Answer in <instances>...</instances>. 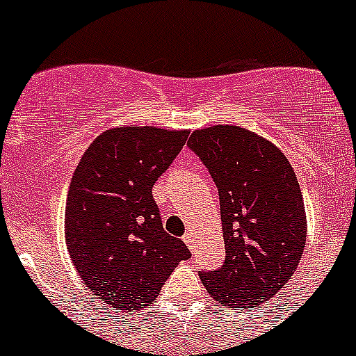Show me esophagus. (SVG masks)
<instances>
[{"instance_id":"1","label":"esophagus","mask_w":356,"mask_h":356,"mask_svg":"<svg viewBox=\"0 0 356 356\" xmlns=\"http://www.w3.org/2000/svg\"><path fill=\"white\" fill-rule=\"evenodd\" d=\"M184 241H185V244L188 246V250L193 251L194 250V237H193V234H191V232L184 235Z\"/></svg>"}]
</instances>
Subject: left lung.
<instances>
[{
	"instance_id": "8db88e82",
	"label": "left lung",
	"mask_w": 356,
	"mask_h": 356,
	"mask_svg": "<svg viewBox=\"0 0 356 356\" xmlns=\"http://www.w3.org/2000/svg\"><path fill=\"white\" fill-rule=\"evenodd\" d=\"M187 146L216 181L226 259L200 278L219 305L246 310L287 284L307 242L303 194L287 156L234 124L193 131Z\"/></svg>"
}]
</instances>
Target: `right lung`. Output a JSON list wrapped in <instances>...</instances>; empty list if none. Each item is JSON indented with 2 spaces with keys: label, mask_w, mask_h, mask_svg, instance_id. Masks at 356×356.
<instances>
[{
  "label": "right lung",
  "mask_w": 356,
  "mask_h": 356,
  "mask_svg": "<svg viewBox=\"0 0 356 356\" xmlns=\"http://www.w3.org/2000/svg\"><path fill=\"white\" fill-rule=\"evenodd\" d=\"M188 130L119 127L97 135L74 169L65 244L78 275L115 312L149 307L191 251L163 232L151 188Z\"/></svg>",
  "instance_id": "obj_1"
}]
</instances>
